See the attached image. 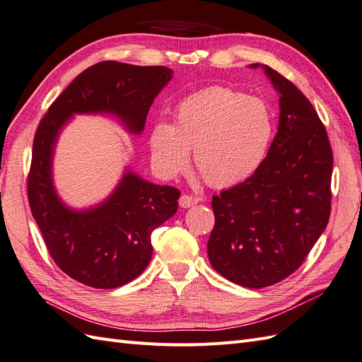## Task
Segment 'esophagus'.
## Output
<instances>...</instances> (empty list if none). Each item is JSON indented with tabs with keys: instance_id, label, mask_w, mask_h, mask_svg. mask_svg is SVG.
I'll return each instance as SVG.
<instances>
[{
	"instance_id": "34e87169",
	"label": "esophagus",
	"mask_w": 362,
	"mask_h": 362,
	"mask_svg": "<svg viewBox=\"0 0 362 362\" xmlns=\"http://www.w3.org/2000/svg\"><path fill=\"white\" fill-rule=\"evenodd\" d=\"M198 201H199V198H197V197L181 195V198H180V206H181L182 209H189V207H192V206L198 204Z\"/></svg>"
}]
</instances>
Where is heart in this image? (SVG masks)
<instances>
[{"label":"heart","instance_id":"heart-1","mask_svg":"<svg viewBox=\"0 0 362 362\" xmlns=\"http://www.w3.org/2000/svg\"><path fill=\"white\" fill-rule=\"evenodd\" d=\"M272 136V113L261 100L209 87L176 105L173 124L158 122L152 129V163L172 180L186 169L193 151V164L209 186L232 187L261 165Z\"/></svg>","mask_w":362,"mask_h":362}]
</instances>
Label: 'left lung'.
<instances>
[{"label": "left lung", "instance_id": "left-lung-1", "mask_svg": "<svg viewBox=\"0 0 362 362\" xmlns=\"http://www.w3.org/2000/svg\"><path fill=\"white\" fill-rule=\"evenodd\" d=\"M262 69L279 93L278 134L250 178L211 198L207 243L211 267L249 288L276 284L301 266L332 204L333 153L318 113L293 83Z\"/></svg>", "mask_w": 362, "mask_h": 362}]
</instances>
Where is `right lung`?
<instances>
[{
	"mask_svg": "<svg viewBox=\"0 0 362 362\" xmlns=\"http://www.w3.org/2000/svg\"><path fill=\"white\" fill-rule=\"evenodd\" d=\"M172 74L163 66L103 61L79 74L40 121L28 178L30 210L57 266L86 286L117 288L139 276L152 258V232L176 214L181 193L127 169L101 204L70 209L52 178L57 139L78 113L113 115L130 134H141Z\"/></svg>",
	"mask_w": 362,
	"mask_h": 362,
	"instance_id": "add662e5",
	"label": "right lung"
}]
</instances>
